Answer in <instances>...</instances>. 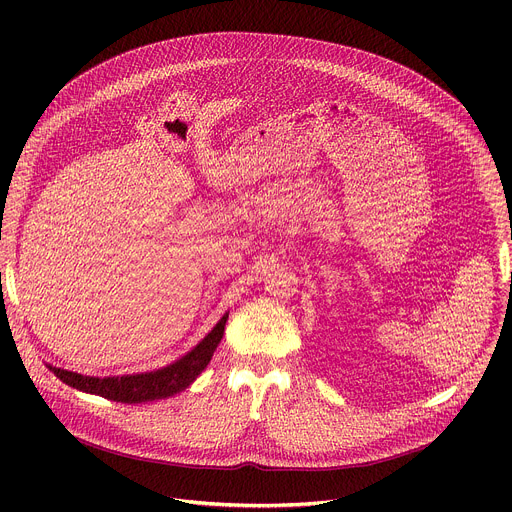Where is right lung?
<instances>
[{
  "label": "right lung",
  "mask_w": 512,
  "mask_h": 512,
  "mask_svg": "<svg viewBox=\"0 0 512 512\" xmlns=\"http://www.w3.org/2000/svg\"><path fill=\"white\" fill-rule=\"evenodd\" d=\"M229 320V312L216 322V326L184 356L170 362L168 367L148 371V373H133V375H121V377H87L81 373H72L66 369L46 367L68 387L99 395L117 403H148L156 399L172 397L186 387H190L196 377L206 369L210 362L218 342H221L225 334V324Z\"/></svg>",
  "instance_id": "obj_1"
}]
</instances>
